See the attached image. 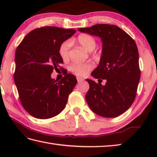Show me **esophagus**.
Here are the masks:
<instances>
[{"mask_svg": "<svg viewBox=\"0 0 157 157\" xmlns=\"http://www.w3.org/2000/svg\"><path fill=\"white\" fill-rule=\"evenodd\" d=\"M77 80H78V83H80L81 82H83V81H84V78H80V77H77Z\"/></svg>", "mask_w": 157, "mask_h": 157, "instance_id": "1", "label": "esophagus"}]
</instances>
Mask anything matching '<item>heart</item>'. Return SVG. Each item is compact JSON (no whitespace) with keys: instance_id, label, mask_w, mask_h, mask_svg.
I'll return each mask as SVG.
<instances>
[{"instance_id":"b5f03b06","label":"heart","mask_w":157,"mask_h":157,"mask_svg":"<svg viewBox=\"0 0 157 157\" xmlns=\"http://www.w3.org/2000/svg\"><path fill=\"white\" fill-rule=\"evenodd\" d=\"M75 42L82 46L88 51H92L96 45L95 38L88 34H79L75 39ZM71 44L67 41L61 44L59 48V53L63 61H67L69 58V50ZM93 68L91 63H78L75 62L70 65V71L79 76H84Z\"/></svg>"}]
</instances>
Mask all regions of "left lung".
I'll use <instances>...</instances> for the list:
<instances>
[{
	"mask_svg": "<svg viewBox=\"0 0 157 157\" xmlns=\"http://www.w3.org/2000/svg\"><path fill=\"white\" fill-rule=\"evenodd\" d=\"M79 31L99 36L102 41L99 65L91 73L98 84L90 85L86 100L92 111L103 117H116L134 102L140 79L139 54L134 40L118 26L96 24ZM106 81L103 86L101 82Z\"/></svg>",
	"mask_w": 157,
	"mask_h": 157,
	"instance_id": "obj_1",
	"label": "left lung"
}]
</instances>
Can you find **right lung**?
<instances>
[{
  "label": "right lung",
  "mask_w": 157,
  "mask_h": 157,
  "mask_svg": "<svg viewBox=\"0 0 157 157\" xmlns=\"http://www.w3.org/2000/svg\"><path fill=\"white\" fill-rule=\"evenodd\" d=\"M75 32L55 26L36 28L16 49L14 81L23 107L36 118L46 119L59 114L78 82L71 73L60 81L51 76L54 69H63L60 46Z\"/></svg>",
  "instance_id": "1"
}]
</instances>
